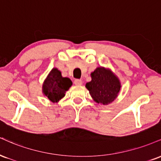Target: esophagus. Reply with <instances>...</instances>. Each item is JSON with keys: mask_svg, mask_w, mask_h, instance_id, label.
Segmentation results:
<instances>
[{"mask_svg": "<svg viewBox=\"0 0 161 161\" xmlns=\"http://www.w3.org/2000/svg\"><path fill=\"white\" fill-rule=\"evenodd\" d=\"M74 84L75 86H82V81L81 79H75Z\"/></svg>", "mask_w": 161, "mask_h": 161, "instance_id": "obj_1", "label": "esophagus"}]
</instances>
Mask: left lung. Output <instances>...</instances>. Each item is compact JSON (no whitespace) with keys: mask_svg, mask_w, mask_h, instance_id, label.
I'll list each match as a JSON object with an SVG mask.
<instances>
[{"mask_svg":"<svg viewBox=\"0 0 161 161\" xmlns=\"http://www.w3.org/2000/svg\"><path fill=\"white\" fill-rule=\"evenodd\" d=\"M92 81L86 87L91 96L97 103L108 105L114 101L121 88L119 78L109 69L97 67L91 73Z\"/></svg>","mask_w":161,"mask_h":161,"instance_id":"left-lung-1","label":"left lung"}]
</instances>
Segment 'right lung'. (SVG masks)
I'll return each instance as SVG.
<instances>
[{
	"instance_id": "add662e5",
	"label": "right lung",
	"mask_w": 161,
	"mask_h": 161,
	"mask_svg": "<svg viewBox=\"0 0 161 161\" xmlns=\"http://www.w3.org/2000/svg\"><path fill=\"white\" fill-rule=\"evenodd\" d=\"M73 85L72 81L61 75V71L53 68L42 85V93L52 103H58Z\"/></svg>"
}]
</instances>
